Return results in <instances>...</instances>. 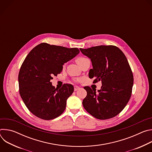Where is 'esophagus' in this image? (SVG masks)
<instances>
[{
    "label": "esophagus",
    "instance_id": "esophagus-1",
    "mask_svg": "<svg viewBox=\"0 0 152 152\" xmlns=\"http://www.w3.org/2000/svg\"><path fill=\"white\" fill-rule=\"evenodd\" d=\"M80 88L79 87V86H74V90L75 91H77V90H79Z\"/></svg>",
    "mask_w": 152,
    "mask_h": 152
}]
</instances>
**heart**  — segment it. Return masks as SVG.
<instances>
[{"mask_svg": "<svg viewBox=\"0 0 152 152\" xmlns=\"http://www.w3.org/2000/svg\"><path fill=\"white\" fill-rule=\"evenodd\" d=\"M86 59H88L86 58L85 57H83V56H80L78 57L76 59V63L79 65V66H80L84 62V61H85Z\"/></svg>", "mask_w": 152, "mask_h": 152, "instance_id": "obj_1", "label": "heart"}]
</instances>
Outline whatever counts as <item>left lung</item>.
Returning <instances> with one entry per match:
<instances>
[{
    "mask_svg": "<svg viewBox=\"0 0 152 152\" xmlns=\"http://www.w3.org/2000/svg\"><path fill=\"white\" fill-rule=\"evenodd\" d=\"M81 52L91 59L93 68L89 77L94 83L102 81L98 93L90 86L83 88L87 95L83 100L85 110L100 120L113 118L120 114L131 97L134 76L127 59L117 46H98L80 49Z\"/></svg>",
    "mask_w": 152,
    "mask_h": 152,
    "instance_id": "1",
    "label": "left lung"
}]
</instances>
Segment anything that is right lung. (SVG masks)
Wrapping results in <instances>:
<instances>
[{
  "instance_id": "add662e5",
  "label": "right lung",
  "mask_w": 152,
  "mask_h": 152,
  "mask_svg": "<svg viewBox=\"0 0 152 152\" xmlns=\"http://www.w3.org/2000/svg\"><path fill=\"white\" fill-rule=\"evenodd\" d=\"M79 53L77 48L42 42L27 55L18 73L19 93L34 115L49 120L63 113L74 87L72 84L64 83L61 88H55L50 80L62 72L64 63Z\"/></svg>"
}]
</instances>
